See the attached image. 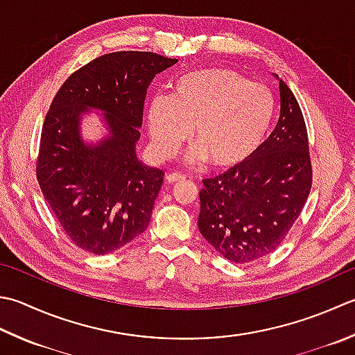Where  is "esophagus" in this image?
<instances>
[{"mask_svg":"<svg viewBox=\"0 0 355 355\" xmlns=\"http://www.w3.org/2000/svg\"><path fill=\"white\" fill-rule=\"evenodd\" d=\"M183 180H184V177H182V175H177V173H169V175L166 177V183L175 184V183L183 182Z\"/></svg>","mask_w":355,"mask_h":355,"instance_id":"obj_1","label":"esophagus"}]
</instances>
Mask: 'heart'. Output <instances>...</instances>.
Here are the masks:
<instances>
[{"instance_id":"b5f03b06","label":"heart","mask_w":355,"mask_h":355,"mask_svg":"<svg viewBox=\"0 0 355 355\" xmlns=\"http://www.w3.org/2000/svg\"><path fill=\"white\" fill-rule=\"evenodd\" d=\"M272 116L274 98L269 90L227 67L197 69L182 75L172 96H154L146 110L159 158L172 157L192 135L187 162L193 166L209 162L218 171L246 162L266 137Z\"/></svg>"}]
</instances>
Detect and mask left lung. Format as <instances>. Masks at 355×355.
<instances>
[{
  "mask_svg": "<svg viewBox=\"0 0 355 355\" xmlns=\"http://www.w3.org/2000/svg\"><path fill=\"white\" fill-rule=\"evenodd\" d=\"M280 118L272 134L237 168L205 178L198 229L232 263H251L274 252L309 197L312 168L302 109L279 78Z\"/></svg>",
  "mask_w": 355,
  "mask_h": 355,
  "instance_id": "obj_1",
  "label": "left lung"
}]
</instances>
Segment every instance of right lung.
<instances>
[{
	"instance_id": "add662e5",
	"label": "right lung",
	"mask_w": 355,
	"mask_h": 355,
	"mask_svg": "<svg viewBox=\"0 0 355 355\" xmlns=\"http://www.w3.org/2000/svg\"><path fill=\"white\" fill-rule=\"evenodd\" d=\"M177 60L154 52L106 53L62 83L41 130L37 178L61 227L76 246L104 255L143 234L164 172L143 164L140 140L146 92ZM101 110L110 134L82 141L79 121Z\"/></svg>"
}]
</instances>
